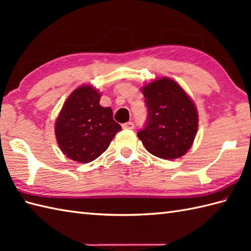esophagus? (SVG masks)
<instances>
[{"instance_id": "34e87169", "label": "esophagus", "mask_w": 251, "mask_h": 251, "mask_svg": "<svg viewBox=\"0 0 251 251\" xmlns=\"http://www.w3.org/2000/svg\"><path fill=\"white\" fill-rule=\"evenodd\" d=\"M134 127H135V125L132 122H127V123H125V124H123V128L124 129H132Z\"/></svg>"}]
</instances>
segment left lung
Masks as SVG:
<instances>
[{"mask_svg":"<svg viewBox=\"0 0 251 251\" xmlns=\"http://www.w3.org/2000/svg\"><path fill=\"white\" fill-rule=\"evenodd\" d=\"M142 93L148 120L145 128L137 135L147 151L163 159L184 155L199 128V114L193 101L169 77L147 84Z\"/></svg>","mask_w":251,"mask_h":251,"instance_id":"left-lung-1","label":"left lung"}]
</instances>
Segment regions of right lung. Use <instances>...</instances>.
<instances>
[{"label":"right lung","mask_w":251,"mask_h":251,"mask_svg":"<svg viewBox=\"0 0 251 251\" xmlns=\"http://www.w3.org/2000/svg\"><path fill=\"white\" fill-rule=\"evenodd\" d=\"M100 94L85 85L69 96L56 120V139L63 154L78 163L99 157L122 127L111 108L99 104Z\"/></svg>","instance_id":"obj_1"}]
</instances>
